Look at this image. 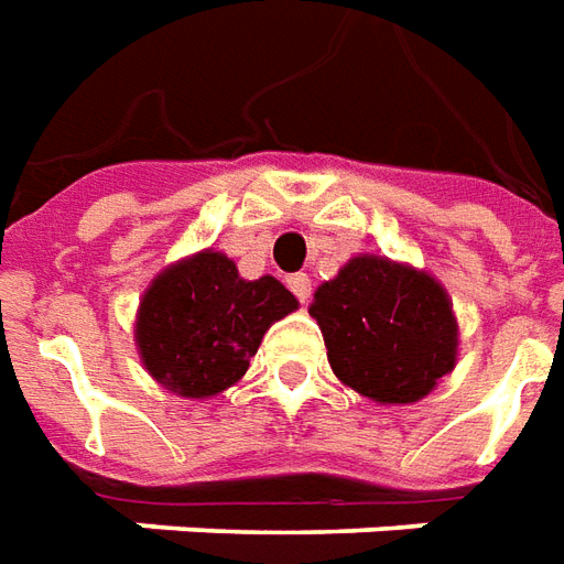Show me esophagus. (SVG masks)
Wrapping results in <instances>:
<instances>
[{
	"mask_svg": "<svg viewBox=\"0 0 564 564\" xmlns=\"http://www.w3.org/2000/svg\"><path fill=\"white\" fill-rule=\"evenodd\" d=\"M288 288L294 291V297H297L300 303H306L312 294V279L306 276V273H294V276L288 279Z\"/></svg>",
	"mask_w": 564,
	"mask_h": 564,
	"instance_id": "34e87169",
	"label": "esophagus"
}]
</instances>
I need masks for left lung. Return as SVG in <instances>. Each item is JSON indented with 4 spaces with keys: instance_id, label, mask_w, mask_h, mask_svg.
<instances>
[{
    "instance_id": "left-lung-1",
    "label": "left lung",
    "mask_w": 564,
    "mask_h": 564,
    "mask_svg": "<svg viewBox=\"0 0 564 564\" xmlns=\"http://www.w3.org/2000/svg\"><path fill=\"white\" fill-rule=\"evenodd\" d=\"M318 322L333 376L381 405H412L451 376L459 324L445 285L412 264L355 254L318 285Z\"/></svg>"
}]
</instances>
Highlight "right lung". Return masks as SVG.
<instances>
[{
    "mask_svg": "<svg viewBox=\"0 0 564 564\" xmlns=\"http://www.w3.org/2000/svg\"><path fill=\"white\" fill-rule=\"evenodd\" d=\"M297 306L279 279H242L228 254L200 249L143 291L134 345L164 390L209 400L246 376L264 333Z\"/></svg>",
    "mask_w": 564,
    "mask_h": 564,
    "instance_id": "right-lung-1",
    "label": "right lung"
}]
</instances>
